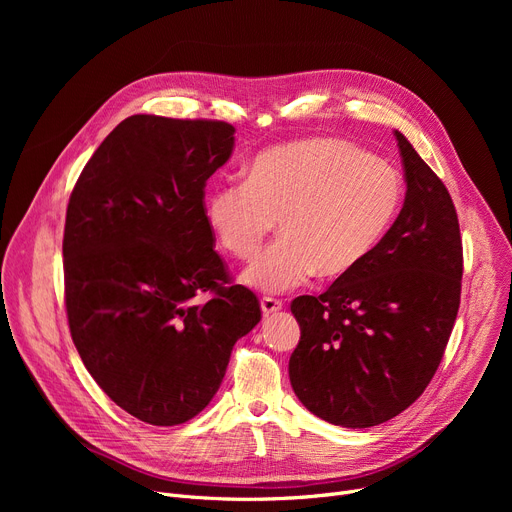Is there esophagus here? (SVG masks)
Segmentation results:
<instances>
[{"instance_id": "34e87169", "label": "esophagus", "mask_w": 512, "mask_h": 512, "mask_svg": "<svg viewBox=\"0 0 512 512\" xmlns=\"http://www.w3.org/2000/svg\"><path fill=\"white\" fill-rule=\"evenodd\" d=\"M280 309H282V301L272 299V297H263V299H261V311H263L265 317H267V315H274V313L280 311Z\"/></svg>"}]
</instances>
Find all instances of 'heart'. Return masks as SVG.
<instances>
[{"mask_svg":"<svg viewBox=\"0 0 512 512\" xmlns=\"http://www.w3.org/2000/svg\"><path fill=\"white\" fill-rule=\"evenodd\" d=\"M402 203L388 161L342 139H299L257 153L245 182L213 186L205 220L236 259H253L278 222L280 240L242 274L263 292H286L313 274L340 278L380 245Z\"/></svg>","mask_w":512,"mask_h":512,"instance_id":"obj_1","label":"heart"}]
</instances>
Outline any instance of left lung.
Returning a JSON list of instances; mask_svg holds the SVG:
<instances>
[{
  "label": "left lung",
  "instance_id": "left-lung-1",
  "mask_svg": "<svg viewBox=\"0 0 512 512\" xmlns=\"http://www.w3.org/2000/svg\"><path fill=\"white\" fill-rule=\"evenodd\" d=\"M407 195L375 251L319 297L290 305L301 340L288 363L294 394L328 423L380 425L423 394L461 303L463 245L444 182L394 130Z\"/></svg>",
  "mask_w": 512,
  "mask_h": 512
}]
</instances>
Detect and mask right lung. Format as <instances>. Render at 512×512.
<instances>
[{
  "instance_id": "obj_1",
  "label": "right lung",
  "mask_w": 512,
  "mask_h": 512,
  "mask_svg": "<svg viewBox=\"0 0 512 512\" xmlns=\"http://www.w3.org/2000/svg\"><path fill=\"white\" fill-rule=\"evenodd\" d=\"M234 126L137 114L80 172L64 228L68 326L99 388L151 425H180L218 392L232 346L261 319L228 284L205 220V182ZM212 294L203 306L192 299Z\"/></svg>"
}]
</instances>
